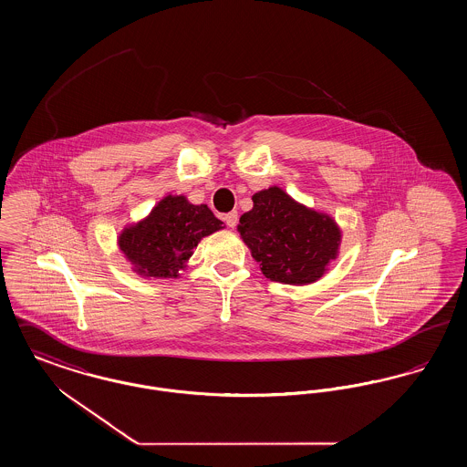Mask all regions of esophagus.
I'll return each instance as SVG.
<instances>
[{
  "instance_id": "1",
  "label": "esophagus",
  "mask_w": 467,
  "mask_h": 467,
  "mask_svg": "<svg viewBox=\"0 0 467 467\" xmlns=\"http://www.w3.org/2000/svg\"><path fill=\"white\" fill-rule=\"evenodd\" d=\"M223 223H227V227H236L238 212H229L227 215H223Z\"/></svg>"
}]
</instances>
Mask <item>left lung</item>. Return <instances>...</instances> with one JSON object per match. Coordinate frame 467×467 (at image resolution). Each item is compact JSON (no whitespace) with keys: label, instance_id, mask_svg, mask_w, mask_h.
<instances>
[{"label":"left lung","instance_id":"obj_1","mask_svg":"<svg viewBox=\"0 0 467 467\" xmlns=\"http://www.w3.org/2000/svg\"><path fill=\"white\" fill-rule=\"evenodd\" d=\"M254 208L242 215L238 231L271 282L305 285L318 280L336 259L339 227L318 213L269 187L252 196Z\"/></svg>","mask_w":467,"mask_h":467}]
</instances>
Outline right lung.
Wrapping results in <instances>:
<instances>
[{
  "label": "right lung",
  "instance_id": "right-lung-1",
  "mask_svg": "<svg viewBox=\"0 0 467 467\" xmlns=\"http://www.w3.org/2000/svg\"><path fill=\"white\" fill-rule=\"evenodd\" d=\"M223 229L206 204H191L183 196H166L141 223L126 227L119 246L143 276L171 278L192 255L201 238Z\"/></svg>",
  "mask_w": 467,
  "mask_h": 467
}]
</instances>
